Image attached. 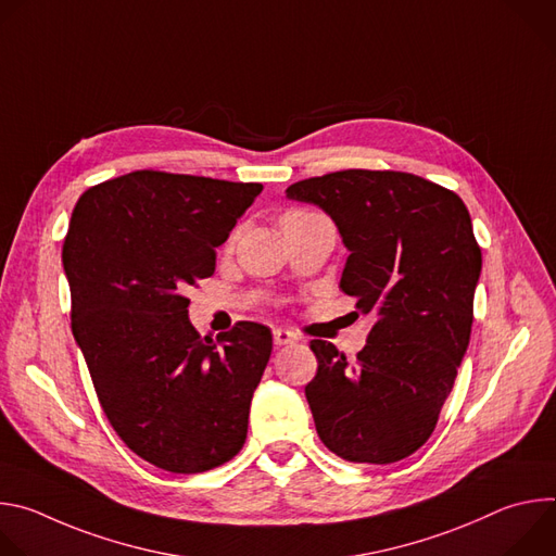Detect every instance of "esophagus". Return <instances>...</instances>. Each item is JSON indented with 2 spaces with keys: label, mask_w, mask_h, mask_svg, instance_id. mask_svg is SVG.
<instances>
[{
  "label": "esophagus",
  "mask_w": 556,
  "mask_h": 556,
  "mask_svg": "<svg viewBox=\"0 0 556 556\" xmlns=\"http://www.w3.org/2000/svg\"><path fill=\"white\" fill-rule=\"evenodd\" d=\"M273 339H275V345H290V343H294L299 337H296L294 332H290V330L277 328V330H273Z\"/></svg>",
  "instance_id": "1"
}]
</instances>
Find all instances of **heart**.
<instances>
[{
	"instance_id": "b5f03b06",
	"label": "heart",
	"mask_w": 556,
	"mask_h": 556,
	"mask_svg": "<svg viewBox=\"0 0 556 556\" xmlns=\"http://www.w3.org/2000/svg\"><path fill=\"white\" fill-rule=\"evenodd\" d=\"M290 213H303V211H290Z\"/></svg>"
}]
</instances>
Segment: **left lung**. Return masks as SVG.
I'll return each mask as SVG.
<instances>
[{"label": "left lung", "mask_w": 556, "mask_h": 556, "mask_svg": "<svg viewBox=\"0 0 556 556\" xmlns=\"http://www.w3.org/2000/svg\"><path fill=\"white\" fill-rule=\"evenodd\" d=\"M324 208L350 257L341 290L376 324L348 363L314 339L305 399L321 442L348 462L391 464L433 433L472 326L482 273L468 208L453 191L403 172L348 169L286 189Z\"/></svg>", "instance_id": "1"}]
</instances>
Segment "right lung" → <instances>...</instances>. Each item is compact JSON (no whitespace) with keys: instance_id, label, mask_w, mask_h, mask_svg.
<instances>
[{"instance_id":"obj_1","label":"right lung","mask_w":556,"mask_h":556,"mask_svg":"<svg viewBox=\"0 0 556 556\" xmlns=\"http://www.w3.org/2000/svg\"><path fill=\"white\" fill-rule=\"evenodd\" d=\"M165 172H134L78 198L63 242L72 334L118 438L149 464L204 472L247 442L253 393L273 352L266 326L200 337L189 286L262 193Z\"/></svg>"}]
</instances>
